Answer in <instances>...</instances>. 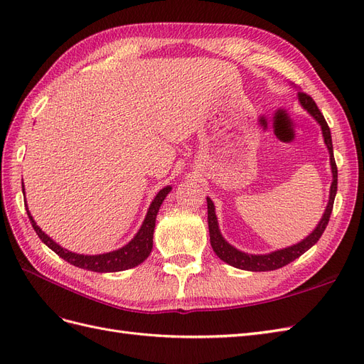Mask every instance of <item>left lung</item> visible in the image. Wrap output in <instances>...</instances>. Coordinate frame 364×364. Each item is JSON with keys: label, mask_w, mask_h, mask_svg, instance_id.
I'll use <instances>...</instances> for the list:
<instances>
[{"label": "left lung", "mask_w": 364, "mask_h": 364, "mask_svg": "<svg viewBox=\"0 0 364 364\" xmlns=\"http://www.w3.org/2000/svg\"><path fill=\"white\" fill-rule=\"evenodd\" d=\"M297 95H299L301 105L317 119V123L321 124L322 132H323V138H325V144L329 150V155H331V158L329 159H331L333 183H331V193H329V203H328V206L325 209V214H323L321 222H318L317 228L305 240H302L301 243H297L287 249L272 252V253H269V255H247V253L240 252L235 247L230 246L228 241L222 237V234H220L214 205H213L211 199H206V202H208V228H209V240H211V246L220 259H223L225 262L230 264V266H234L237 269L250 270V272H267V270H277V269L287 266V264H290L296 258H299L302 253H305L313 245L317 243L329 222V217H331L333 205H334L336 193H337V165H336V159L333 155L331 130H329L325 117L322 115L321 111H318V107L314 103L313 98L305 92H297Z\"/></svg>", "instance_id": "1"}]
</instances>
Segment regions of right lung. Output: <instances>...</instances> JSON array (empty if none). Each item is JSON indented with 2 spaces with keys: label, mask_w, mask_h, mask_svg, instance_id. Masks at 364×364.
I'll return each instance as SVG.
<instances>
[{
  "label": "right lung",
  "mask_w": 364,
  "mask_h": 364,
  "mask_svg": "<svg viewBox=\"0 0 364 364\" xmlns=\"http://www.w3.org/2000/svg\"><path fill=\"white\" fill-rule=\"evenodd\" d=\"M24 188V183H23ZM171 190V186H165L162 188L156 197L155 200L151 202L149 213L146 215L144 223H142L139 232L135 235V238L130 241L129 245H126L124 247H121L118 250L109 252V253H103V255H79V253H73L68 252L67 249L60 247L59 245L54 243V241L42 232L39 229V226L35 223V220L30 215L28 209L27 214L30 218V223L33 226V229L36 230L38 237L46 243L53 252H56L60 258H63L65 261H68L70 264L75 267L80 269H86L91 272H119V270H127L138 266L142 261H144L151 252L153 247V230H155V223H156V215L159 211V206L164 202L165 196H167Z\"/></svg>",
  "instance_id": "add662e5"
}]
</instances>
